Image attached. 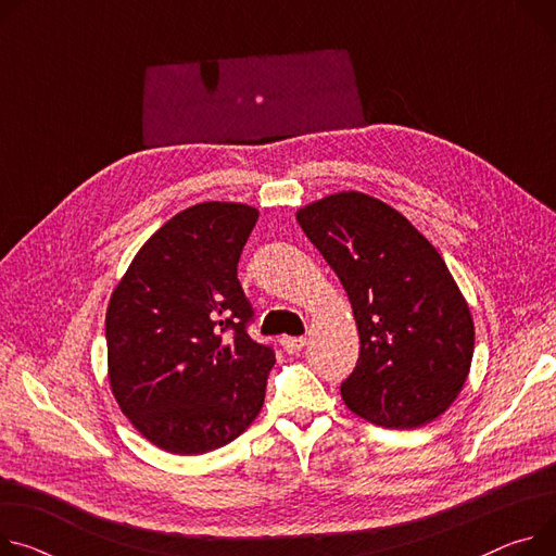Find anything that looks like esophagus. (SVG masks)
I'll use <instances>...</instances> for the list:
<instances>
[{"mask_svg": "<svg viewBox=\"0 0 556 556\" xmlns=\"http://www.w3.org/2000/svg\"><path fill=\"white\" fill-rule=\"evenodd\" d=\"M280 343H282L287 354H298L307 345V338H303V336H287V338L280 340Z\"/></svg>", "mask_w": 556, "mask_h": 556, "instance_id": "1", "label": "esophagus"}]
</instances>
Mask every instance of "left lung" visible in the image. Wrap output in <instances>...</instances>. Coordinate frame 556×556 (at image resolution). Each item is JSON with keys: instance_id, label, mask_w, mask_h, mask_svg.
Segmentation results:
<instances>
[{"instance_id": "1", "label": "left lung", "mask_w": 556, "mask_h": 556, "mask_svg": "<svg viewBox=\"0 0 556 556\" xmlns=\"http://www.w3.org/2000/svg\"><path fill=\"white\" fill-rule=\"evenodd\" d=\"M295 220L348 291L361 356L345 405L388 430L437 420L463 390L475 320L441 253L405 216L361 191L325 195Z\"/></svg>"}]
</instances>
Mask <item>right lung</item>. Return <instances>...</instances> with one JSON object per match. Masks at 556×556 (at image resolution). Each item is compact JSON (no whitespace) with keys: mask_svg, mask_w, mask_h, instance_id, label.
Returning <instances> with one entry per match:
<instances>
[{"mask_svg":"<svg viewBox=\"0 0 556 556\" xmlns=\"http://www.w3.org/2000/svg\"><path fill=\"white\" fill-rule=\"evenodd\" d=\"M258 208L200 202L136 253L106 309L111 392L155 447L198 456L238 439L261 414L271 348L247 333L238 282ZM232 333L227 337L224 331Z\"/></svg>","mask_w":556,"mask_h":556,"instance_id":"right-lung-1","label":"right lung"}]
</instances>
